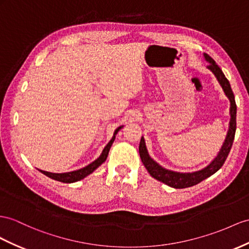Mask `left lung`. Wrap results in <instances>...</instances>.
I'll use <instances>...</instances> for the list:
<instances>
[{"instance_id": "obj_1", "label": "left lung", "mask_w": 249, "mask_h": 249, "mask_svg": "<svg viewBox=\"0 0 249 249\" xmlns=\"http://www.w3.org/2000/svg\"><path fill=\"white\" fill-rule=\"evenodd\" d=\"M204 56H205V60L209 63V65L207 66L208 69L212 70L213 73L215 75V78L219 81L220 85L222 86L223 90H224L226 94V97L231 101V122H229V129L227 132L225 142L223 144L219 155L216 156L214 160L204 169L195 171V173L182 174L165 169L162 166H160L157 162L152 160L148 155L147 149H146V145L143 137L141 138V142H140L139 146L140 157H141L142 163L144 164L146 169H147L149 175L158 181L163 182L166 184V185L174 188H187L190 186L196 185L197 183L202 182L203 180H205L210 176L215 174L216 171L223 166V164L225 163L234 140L235 128H237V121H235L237 120V105H235L234 95L231 90V84H229L228 80L226 79L224 73H223L221 68L215 64L214 60L213 58H210L206 53H204Z\"/></svg>"}]
</instances>
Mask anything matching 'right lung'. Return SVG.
Instances as JSON below:
<instances>
[{
	"mask_svg": "<svg viewBox=\"0 0 249 249\" xmlns=\"http://www.w3.org/2000/svg\"><path fill=\"white\" fill-rule=\"evenodd\" d=\"M123 126H120L118 127V128L116 129V131H114L113 133V137L112 139L109 141V143H108L105 148L103 149V152H102V155L97 159V160L93 161L92 163H90L89 165H87L86 167L84 168H81L79 170H74V171H70V173H64V174H53V173H48V171H44V170H40L42 174H44L45 176L52 178V179L53 180H56V181H60V182H63V183H73V182H76V181H80L82 179H84L85 177H87L88 175H90L92 171H94L95 169H97L101 164H103L106 159H107V156H108V152H109V149L111 147V145L114 141V139H116V135L118 133V131L122 128Z\"/></svg>",
	"mask_w": 249,
	"mask_h": 249,
	"instance_id": "right-lung-1",
	"label": "right lung"
}]
</instances>
